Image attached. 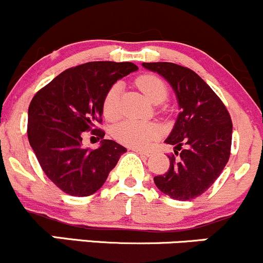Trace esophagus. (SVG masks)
Wrapping results in <instances>:
<instances>
[{"label": "esophagus", "mask_w": 263, "mask_h": 263, "mask_svg": "<svg viewBox=\"0 0 263 263\" xmlns=\"http://www.w3.org/2000/svg\"><path fill=\"white\" fill-rule=\"evenodd\" d=\"M132 150H134L136 154L141 155V156H143V157H148L151 155L150 150H141V148H132Z\"/></svg>", "instance_id": "34e87169"}]
</instances>
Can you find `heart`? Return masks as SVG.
<instances>
[{"label":"heart","instance_id":"1","mask_svg":"<svg viewBox=\"0 0 263 263\" xmlns=\"http://www.w3.org/2000/svg\"><path fill=\"white\" fill-rule=\"evenodd\" d=\"M137 88L143 96L153 103H160L167 97L168 89L166 83L154 74H143L136 79ZM121 85L113 84L106 93L103 99V113L108 120L118 117V101H120ZM115 137L121 143L131 147L142 148L150 143L157 135V128L151 123L127 120L117 124L115 128Z\"/></svg>","mask_w":263,"mask_h":263}]
</instances>
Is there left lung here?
<instances>
[{"label": "left lung", "mask_w": 263, "mask_h": 263, "mask_svg": "<svg viewBox=\"0 0 263 263\" xmlns=\"http://www.w3.org/2000/svg\"><path fill=\"white\" fill-rule=\"evenodd\" d=\"M170 83L179 112L165 140L174 145L170 167L155 176L156 186L175 200H192L212 186L229 160L232 120L219 97L192 69L174 63H142Z\"/></svg>", "instance_id": "8db88e82"}]
</instances>
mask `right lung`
<instances>
[{"instance_id":"obj_1","label":"right lung","mask_w":263,"mask_h":263,"mask_svg":"<svg viewBox=\"0 0 263 263\" xmlns=\"http://www.w3.org/2000/svg\"><path fill=\"white\" fill-rule=\"evenodd\" d=\"M134 63L90 62L66 69L41 88L29 106L27 137L44 173L73 197L95 194L117 165L126 147L103 140V99L118 79L137 70ZM101 138L96 151L81 147V134Z\"/></svg>"}]
</instances>
